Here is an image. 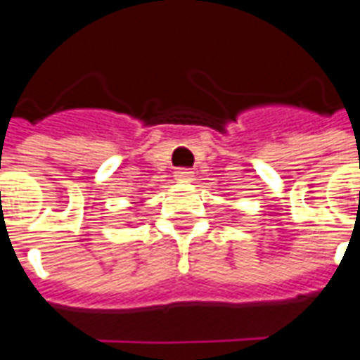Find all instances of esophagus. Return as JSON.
<instances>
[{"mask_svg": "<svg viewBox=\"0 0 360 360\" xmlns=\"http://www.w3.org/2000/svg\"><path fill=\"white\" fill-rule=\"evenodd\" d=\"M175 177H177L179 181H191L193 179V172L183 167V169H177V172H175Z\"/></svg>", "mask_w": 360, "mask_h": 360, "instance_id": "obj_1", "label": "esophagus"}]
</instances>
